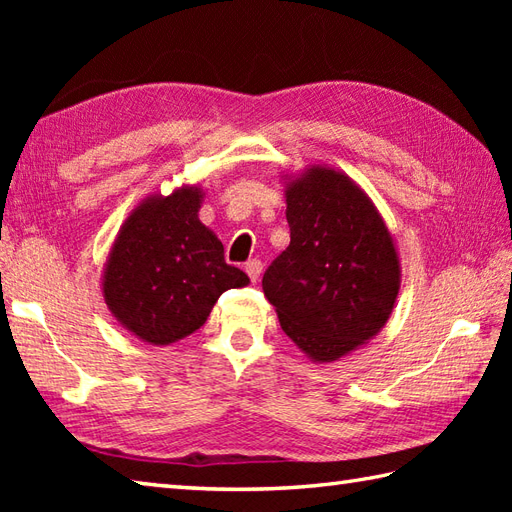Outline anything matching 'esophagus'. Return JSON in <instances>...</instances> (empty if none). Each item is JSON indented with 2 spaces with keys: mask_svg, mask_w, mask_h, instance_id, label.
I'll list each match as a JSON object with an SVG mask.
<instances>
[{
  "mask_svg": "<svg viewBox=\"0 0 512 512\" xmlns=\"http://www.w3.org/2000/svg\"><path fill=\"white\" fill-rule=\"evenodd\" d=\"M262 262H259V259H250V262L244 266V270L248 273V277H250V281H253V284H257L259 281V275H262Z\"/></svg>",
  "mask_w": 512,
  "mask_h": 512,
  "instance_id": "34e87169",
  "label": "esophagus"
}]
</instances>
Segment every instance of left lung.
Here are the masks:
<instances>
[{
	"label": "left lung",
	"instance_id": "8db88e82",
	"mask_svg": "<svg viewBox=\"0 0 512 512\" xmlns=\"http://www.w3.org/2000/svg\"><path fill=\"white\" fill-rule=\"evenodd\" d=\"M281 178L290 244L264 273V295L303 354L334 363L389 321L400 290L398 248L347 173L310 165Z\"/></svg>",
	"mask_w": 512,
	"mask_h": 512
}]
</instances>
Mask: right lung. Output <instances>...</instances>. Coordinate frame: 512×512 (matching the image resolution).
Listing matches in <instances>:
<instances>
[{"label": "right lung", "instance_id": "obj_1", "mask_svg": "<svg viewBox=\"0 0 512 512\" xmlns=\"http://www.w3.org/2000/svg\"><path fill=\"white\" fill-rule=\"evenodd\" d=\"M204 189L182 184L140 200L107 255L101 277L112 317L149 345H171L204 325L222 292L250 284L224 262V246L200 222Z\"/></svg>", "mask_w": 512, "mask_h": 512}]
</instances>
